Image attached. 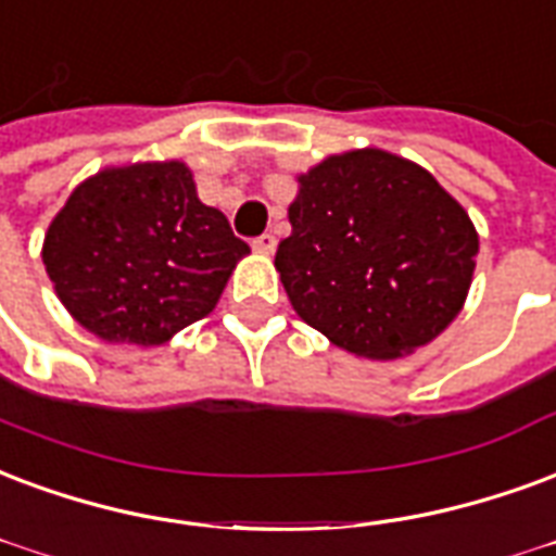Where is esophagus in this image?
I'll list each match as a JSON object with an SVG mask.
<instances>
[{
	"label": "esophagus",
	"instance_id": "34e87169",
	"mask_svg": "<svg viewBox=\"0 0 556 556\" xmlns=\"http://www.w3.org/2000/svg\"><path fill=\"white\" fill-rule=\"evenodd\" d=\"M274 247H277V238L270 236V232H262L258 238H253V250L256 253H274Z\"/></svg>",
	"mask_w": 556,
	"mask_h": 556
}]
</instances>
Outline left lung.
Segmentation results:
<instances>
[{
	"mask_svg": "<svg viewBox=\"0 0 556 556\" xmlns=\"http://www.w3.org/2000/svg\"><path fill=\"white\" fill-rule=\"evenodd\" d=\"M277 270L291 306L336 348L394 359L463 309L477 256L466 208L425 167L353 150L300 176Z\"/></svg>",
	"mask_w": 556,
	"mask_h": 556,
	"instance_id": "left-lung-1",
	"label": "left lung"
}]
</instances>
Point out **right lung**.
I'll use <instances>...</instances> for the list:
<instances>
[{
  "instance_id": "right-lung-1",
  "label": "right lung",
  "mask_w": 556,
  "mask_h": 556,
  "mask_svg": "<svg viewBox=\"0 0 556 556\" xmlns=\"http://www.w3.org/2000/svg\"><path fill=\"white\" fill-rule=\"evenodd\" d=\"M250 247L200 203L182 162L111 167L81 182L43 241L61 303L102 341L162 344L215 309Z\"/></svg>"
}]
</instances>
